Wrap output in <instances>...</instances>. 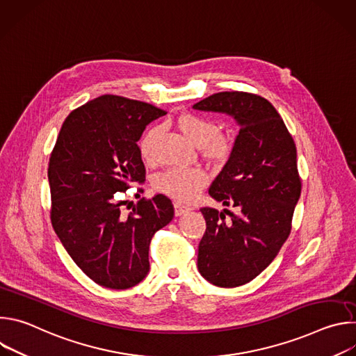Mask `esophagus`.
Masks as SVG:
<instances>
[{"mask_svg": "<svg viewBox=\"0 0 356 356\" xmlns=\"http://www.w3.org/2000/svg\"><path fill=\"white\" fill-rule=\"evenodd\" d=\"M190 210H191L190 207L183 206V204H180V202H176V204H175V213H176V216H177V217L187 214Z\"/></svg>", "mask_w": 356, "mask_h": 356, "instance_id": "esophagus-1", "label": "esophagus"}]
</instances>
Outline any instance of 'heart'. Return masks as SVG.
<instances>
[{
	"label": "heart",
	"mask_w": 356,
	"mask_h": 356,
	"mask_svg": "<svg viewBox=\"0 0 356 356\" xmlns=\"http://www.w3.org/2000/svg\"><path fill=\"white\" fill-rule=\"evenodd\" d=\"M176 127L193 145L200 147L206 158L221 161L228 156L231 149L229 140L218 134L220 127L216 121L200 114H184L176 120ZM159 135L161 128L154 125L140 138L139 152L145 161L155 158V145ZM206 183L207 175L201 169L183 166L169 168L155 179V186L159 191L180 202L194 200Z\"/></svg>",
	"instance_id": "obj_1"
}]
</instances>
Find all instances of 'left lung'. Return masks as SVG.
Here are the masks:
<instances>
[{
    "label": "left lung",
    "instance_id": "1",
    "mask_svg": "<svg viewBox=\"0 0 356 356\" xmlns=\"http://www.w3.org/2000/svg\"><path fill=\"white\" fill-rule=\"evenodd\" d=\"M193 108L227 114L239 127L229 158L209 190L238 213L200 210L207 228L197 266L216 286H242L272 264L290 234L301 193L296 145L276 108L261 95L224 91Z\"/></svg>",
    "mask_w": 356,
    "mask_h": 356
}]
</instances>
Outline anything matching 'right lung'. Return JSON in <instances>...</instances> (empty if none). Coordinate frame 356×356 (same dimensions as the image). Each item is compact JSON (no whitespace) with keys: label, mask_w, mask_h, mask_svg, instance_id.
I'll return each mask as SVG.
<instances>
[{"label":"right lung","mask_w":356,"mask_h":356,"mask_svg":"<svg viewBox=\"0 0 356 356\" xmlns=\"http://www.w3.org/2000/svg\"><path fill=\"white\" fill-rule=\"evenodd\" d=\"M163 110L101 95L65 120L49 159L50 220L76 265L97 284L129 289L149 272V243L175 216L156 194L124 213L120 193L145 181L138 140Z\"/></svg>","instance_id":"1"}]
</instances>
